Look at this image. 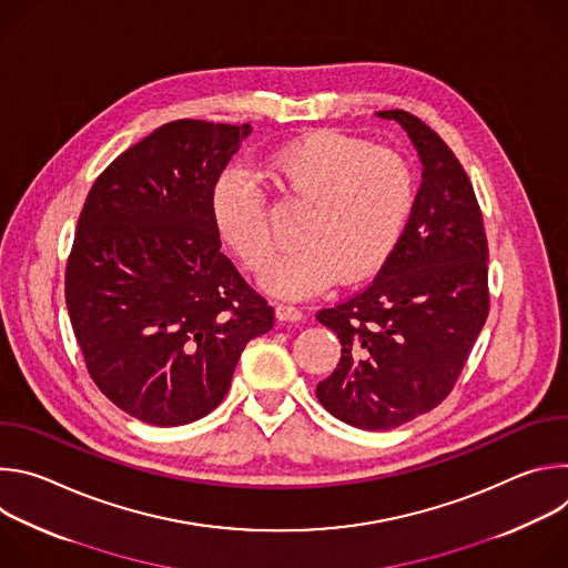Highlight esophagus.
Here are the masks:
<instances>
[{
  "mask_svg": "<svg viewBox=\"0 0 568 568\" xmlns=\"http://www.w3.org/2000/svg\"><path fill=\"white\" fill-rule=\"evenodd\" d=\"M276 316L281 321H301L303 312H301V307H296L292 303H276Z\"/></svg>",
  "mask_w": 568,
  "mask_h": 568,
  "instance_id": "34e87169",
  "label": "esophagus"
}]
</instances>
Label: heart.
Instances as JSON below:
<instances>
[{
	"instance_id": "obj_1",
	"label": "heart",
	"mask_w": 568,
	"mask_h": 568,
	"mask_svg": "<svg viewBox=\"0 0 568 568\" xmlns=\"http://www.w3.org/2000/svg\"><path fill=\"white\" fill-rule=\"evenodd\" d=\"M285 202L305 204L296 245L270 258L272 231L263 189L224 171L211 191V213L224 245L263 285L287 298L375 274L393 254L416 197L409 159L339 132H314L276 150L265 166Z\"/></svg>"
}]
</instances>
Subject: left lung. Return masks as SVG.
Listing matches in <instances>:
<instances>
[{
	"mask_svg": "<svg viewBox=\"0 0 568 568\" xmlns=\"http://www.w3.org/2000/svg\"><path fill=\"white\" fill-rule=\"evenodd\" d=\"M407 130L423 161L412 215L375 281L316 318L342 342V359L316 384L335 418L393 429L452 393L490 312L488 237L460 161L418 116L377 112Z\"/></svg>",
	"mask_w": 568,
	"mask_h": 568,
	"instance_id": "1",
	"label": "left lung"
}]
</instances>
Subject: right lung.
<instances>
[{"label":"right lung","mask_w":568,"mask_h":568,"mask_svg":"<svg viewBox=\"0 0 568 568\" xmlns=\"http://www.w3.org/2000/svg\"><path fill=\"white\" fill-rule=\"evenodd\" d=\"M252 125L180 119L119 154L94 182L67 261L64 298L108 399L154 427L224 399L274 307L222 254L211 191Z\"/></svg>","instance_id":"right-lung-1"}]
</instances>
